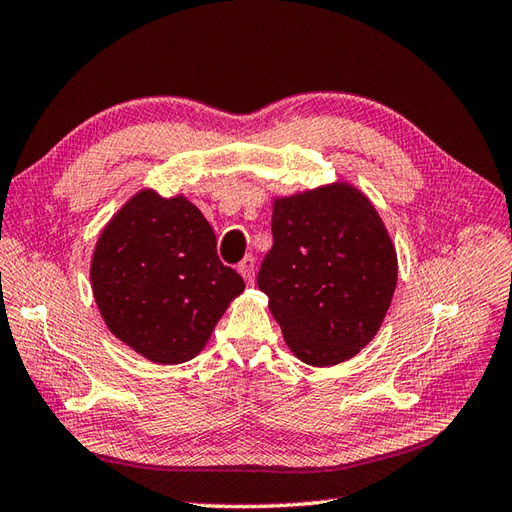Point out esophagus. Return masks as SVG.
Segmentation results:
<instances>
[{
  "label": "esophagus",
  "instance_id": "34e87169",
  "mask_svg": "<svg viewBox=\"0 0 512 512\" xmlns=\"http://www.w3.org/2000/svg\"><path fill=\"white\" fill-rule=\"evenodd\" d=\"M238 270H240L242 277L246 279V283H253L255 281V257L246 255L238 264Z\"/></svg>",
  "mask_w": 512,
  "mask_h": 512
}]
</instances>
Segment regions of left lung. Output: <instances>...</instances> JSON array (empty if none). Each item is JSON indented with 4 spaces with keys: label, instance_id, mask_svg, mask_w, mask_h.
Listing matches in <instances>:
<instances>
[{
    "label": "left lung",
    "instance_id": "1",
    "mask_svg": "<svg viewBox=\"0 0 512 512\" xmlns=\"http://www.w3.org/2000/svg\"><path fill=\"white\" fill-rule=\"evenodd\" d=\"M257 274L287 346L309 365L342 363L381 329L396 290V251L381 216L350 186L279 199Z\"/></svg>",
    "mask_w": 512,
    "mask_h": 512
}]
</instances>
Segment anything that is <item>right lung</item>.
Here are the masks:
<instances>
[{
    "label": "right lung",
    "instance_id": "add662e5",
    "mask_svg": "<svg viewBox=\"0 0 512 512\" xmlns=\"http://www.w3.org/2000/svg\"><path fill=\"white\" fill-rule=\"evenodd\" d=\"M93 294L108 329L153 363L199 355L244 279L216 253L205 216L183 196L136 194L95 248Z\"/></svg>",
    "mask_w": 512,
    "mask_h": 512
}]
</instances>
